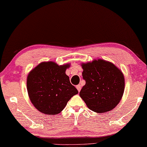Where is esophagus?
Listing matches in <instances>:
<instances>
[{
    "label": "esophagus",
    "instance_id": "esophagus-1",
    "mask_svg": "<svg viewBox=\"0 0 147 147\" xmlns=\"http://www.w3.org/2000/svg\"><path fill=\"white\" fill-rule=\"evenodd\" d=\"M76 88L77 89V90H78V91H79V92H80V89H81V86H80V84H79V85H77V86H76Z\"/></svg>",
    "mask_w": 147,
    "mask_h": 147
}]
</instances>
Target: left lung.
<instances>
[{"instance_id":"obj_1","label":"left lung","mask_w":147,"mask_h":147,"mask_svg":"<svg viewBox=\"0 0 147 147\" xmlns=\"http://www.w3.org/2000/svg\"><path fill=\"white\" fill-rule=\"evenodd\" d=\"M86 84L80 96L89 109L97 113L110 111L117 105L124 91V77L115 65L103 59L83 63Z\"/></svg>"}]
</instances>
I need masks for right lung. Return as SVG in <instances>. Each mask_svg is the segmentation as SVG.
Listing matches in <instances>:
<instances>
[{
	"label": "right lung",
	"instance_id": "1",
	"mask_svg": "<svg viewBox=\"0 0 147 147\" xmlns=\"http://www.w3.org/2000/svg\"><path fill=\"white\" fill-rule=\"evenodd\" d=\"M69 67V64L59 66L53 61L43 62L30 72L26 81L28 93L38 111L47 115L58 114L78 93L65 74Z\"/></svg>",
	"mask_w": 147,
	"mask_h": 147
}]
</instances>
